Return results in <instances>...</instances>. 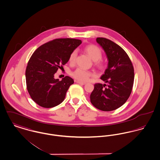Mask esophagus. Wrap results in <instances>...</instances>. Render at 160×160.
<instances>
[{
	"mask_svg": "<svg viewBox=\"0 0 160 160\" xmlns=\"http://www.w3.org/2000/svg\"><path fill=\"white\" fill-rule=\"evenodd\" d=\"M76 83H78V84H80V85H85V84H86V83L83 82H80V81H78V80L76 81Z\"/></svg>",
	"mask_w": 160,
	"mask_h": 160,
	"instance_id": "obj_1",
	"label": "esophagus"
}]
</instances>
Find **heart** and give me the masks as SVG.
<instances>
[{
	"label": "heart",
	"mask_w": 160,
	"mask_h": 160,
	"mask_svg": "<svg viewBox=\"0 0 160 160\" xmlns=\"http://www.w3.org/2000/svg\"><path fill=\"white\" fill-rule=\"evenodd\" d=\"M85 50L86 53L88 55V56L94 62L98 61L102 57L101 50L100 49V48L97 46L92 45V44L88 45L85 48ZM76 57H77V51L74 50L71 53L69 57V62L71 63H73L75 60ZM97 64L99 66H102L103 64L102 62H98ZM72 75L75 79L78 80V81L86 82L89 80V77L91 75H92V74L89 71L84 69L83 68H78L74 71Z\"/></svg>",
	"instance_id": "b5f03b06"
}]
</instances>
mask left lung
<instances>
[{
    "mask_svg": "<svg viewBox=\"0 0 160 160\" xmlns=\"http://www.w3.org/2000/svg\"><path fill=\"white\" fill-rule=\"evenodd\" d=\"M96 41L106 54L108 66L100 77L105 83L94 85L91 102L98 110H114L123 105L132 92L134 69L128 55L119 45L104 38H98Z\"/></svg>",
    "mask_w": 160,
    "mask_h": 160,
    "instance_id": "obj_1",
    "label": "left lung"
}]
</instances>
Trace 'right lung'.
Masks as SVG:
<instances>
[{
    "label": "right lung",
    "instance_id": "add662e5",
    "mask_svg": "<svg viewBox=\"0 0 160 160\" xmlns=\"http://www.w3.org/2000/svg\"><path fill=\"white\" fill-rule=\"evenodd\" d=\"M82 43L80 39H56L41 46L32 54L25 71L28 92L44 108L60 104L74 80L66 76L60 81L55 74L69 61L71 53Z\"/></svg>",
    "mask_w": 160,
    "mask_h": 160
}]
</instances>
